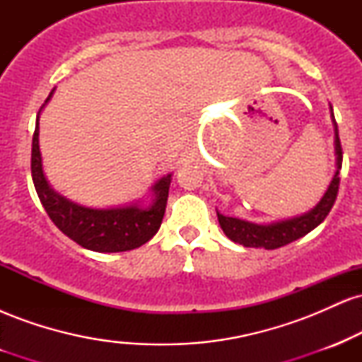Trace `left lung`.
<instances>
[{
	"instance_id": "8db88e82",
	"label": "left lung",
	"mask_w": 362,
	"mask_h": 362,
	"mask_svg": "<svg viewBox=\"0 0 362 362\" xmlns=\"http://www.w3.org/2000/svg\"><path fill=\"white\" fill-rule=\"evenodd\" d=\"M332 122H334V144H335V173L332 177L330 184H328L325 194L318 201V204L313 209L306 211L300 216H293V218L281 219V221L272 223H252L247 219L231 218V216H223L218 213V221L224 235L231 240V242L243 245V247L252 248H265V250H274V248L284 247L294 240L301 238V236L308 235L311 230L318 226L327 214L330 213L332 206H334L335 199H337L339 184H340V168H342V146H340L339 139V129L337 122L334 119V109L330 105Z\"/></svg>"
}]
</instances>
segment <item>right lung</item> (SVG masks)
<instances>
[{
    "instance_id": "right-lung-1",
    "label": "right lung",
    "mask_w": 362,
    "mask_h": 362,
    "mask_svg": "<svg viewBox=\"0 0 362 362\" xmlns=\"http://www.w3.org/2000/svg\"><path fill=\"white\" fill-rule=\"evenodd\" d=\"M54 90L45 98L37 114L35 132L32 139V180L45 213L66 236L86 250L114 253L127 252L144 245L160 230L167 207L168 189L173 173L158 178L151 185V201L131 202L114 207H88L69 201L49 185L42 167L39 148L40 112L52 98Z\"/></svg>"
}]
</instances>
